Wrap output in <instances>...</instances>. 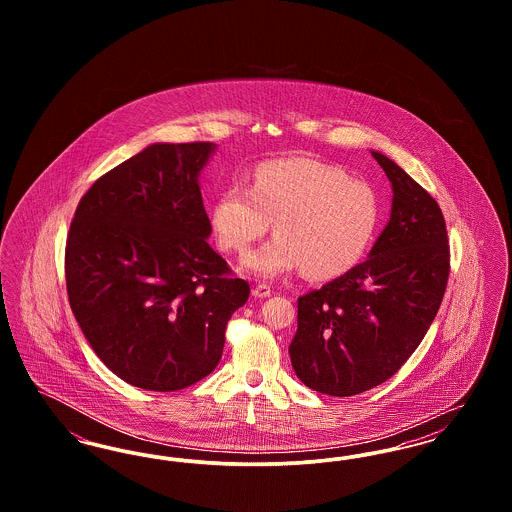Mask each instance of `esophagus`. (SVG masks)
<instances>
[{"mask_svg":"<svg viewBox=\"0 0 512 512\" xmlns=\"http://www.w3.org/2000/svg\"><path fill=\"white\" fill-rule=\"evenodd\" d=\"M251 293H253V297L265 299V297H268V295L272 293V290H270V286H268V284H257Z\"/></svg>","mask_w":512,"mask_h":512,"instance_id":"esophagus-1","label":"esophagus"}]
</instances>
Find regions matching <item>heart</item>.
I'll return each instance as SVG.
<instances>
[{"instance_id":"b5f03b06","label":"heart","mask_w":512,"mask_h":512,"mask_svg":"<svg viewBox=\"0 0 512 512\" xmlns=\"http://www.w3.org/2000/svg\"><path fill=\"white\" fill-rule=\"evenodd\" d=\"M378 219V195L366 182L311 159L267 163L251 188L234 184L213 207L224 251H245L274 220L276 236L242 259L244 270L263 278L295 268L311 280L340 276L363 257Z\"/></svg>"}]
</instances>
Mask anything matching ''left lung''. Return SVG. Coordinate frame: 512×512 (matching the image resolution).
I'll list each match as a JSON object with an SVG mask.
<instances>
[{
  "instance_id": "8db88e82",
  "label": "left lung",
  "mask_w": 512,
  "mask_h": 512,
  "mask_svg": "<svg viewBox=\"0 0 512 512\" xmlns=\"http://www.w3.org/2000/svg\"><path fill=\"white\" fill-rule=\"evenodd\" d=\"M390 178L386 228L368 259L297 299L290 359L311 390L349 397L391 378L426 336L449 278L447 228L436 199L372 151Z\"/></svg>"
}]
</instances>
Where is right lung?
<instances>
[{"label":"right lung","instance_id":"1","mask_svg":"<svg viewBox=\"0 0 512 512\" xmlns=\"http://www.w3.org/2000/svg\"><path fill=\"white\" fill-rule=\"evenodd\" d=\"M215 147L147 146L96 180L71 222L74 318L103 365L142 390H184L211 374L249 297L207 244L199 174Z\"/></svg>","mask_w":512,"mask_h":512}]
</instances>
